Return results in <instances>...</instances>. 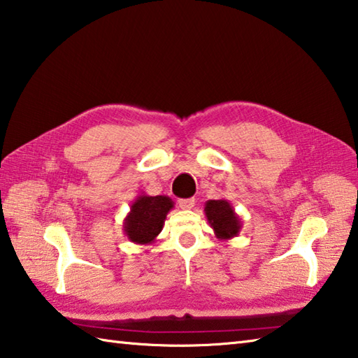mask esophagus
Returning <instances> with one entry per match:
<instances>
[{
	"mask_svg": "<svg viewBox=\"0 0 358 358\" xmlns=\"http://www.w3.org/2000/svg\"><path fill=\"white\" fill-rule=\"evenodd\" d=\"M179 207L182 210H192L194 207V199L188 198V199H180L179 201Z\"/></svg>",
	"mask_w": 358,
	"mask_h": 358,
	"instance_id": "34e87169",
	"label": "esophagus"
}]
</instances>
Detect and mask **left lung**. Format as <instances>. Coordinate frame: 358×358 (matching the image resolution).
<instances>
[{
	"label": "left lung",
	"instance_id": "1",
	"mask_svg": "<svg viewBox=\"0 0 358 358\" xmlns=\"http://www.w3.org/2000/svg\"><path fill=\"white\" fill-rule=\"evenodd\" d=\"M203 211L217 239L229 241L239 235L243 221L229 201L210 199L203 206Z\"/></svg>",
	"mask_w": 358,
	"mask_h": 358
}]
</instances>
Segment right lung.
Listing matches in <instances>:
<instances>
[{
  "label": "right lung",
  "instance_id": "1",
  "mask_svg": "<svg viewBox=\"0 0 358 358\" xmlns=\"http://www.w3.org/2000/svg\"><path fill=\"white\" fill-rule=\"evenodd\" d=\"M173 208L174 202L169 196L141 193L131 203L128 215L123 220V233L134 244H152L164 229L166 215Z\"/></svg>",
  "mask_w": 358,
  "mask_h": 358
}]
</instances>
